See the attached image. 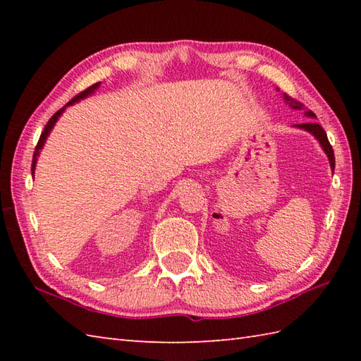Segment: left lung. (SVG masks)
Segmentation results:
<instances>
[{
  "label": "left lung",
  "mask_w": 361,
  "mask_h": 361,
  "mask_svg": "<svg viewBox=\"0 0 361 361\" xmlns=\"http://www.w3.org/2000/svg\"><path fill=\"white\" fill-rule=\"evenodd\" d=\"M283 101H286V104H288V106H291V109H293V110H302V109H304V104H302V102L296 101L295 97H291V96H288V94H286V93H283ZM305 114H307L309 118H315V113H313L312 110L305 111ZM296 127H299V128H304V130H307V132H310L313 136L317 137V140L319 141V144L323 145L324 152L327 153L329 161H331V167H332V169H335V157H334V149H332L331 142H329V140H327V135H326V132H324V128L321 127V126L318 124V122H315V121L304 122V124H298Z\"/></svg>",
  "instance_id": "1"
}]
</instances>
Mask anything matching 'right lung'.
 Masks as SVG:
<instances>
[{
	"label": "right lung",
	"mask_w": 361,
	"mask_h": 361,
	"mask_svg": "<svg viewBox=\"0 0 361 361\" xmlns=\"http://www.w3.org/2000/svg\"><path fill=\"white\" fill-rule=\"evenodd\" d=\"M99 85H101V82H97V83H94V85H91V87H88L87 90H83V91H80V93L75 96V97H73L70 102H68L65 106H68V105H73L74 102H78V101H80V99H83L85 96H88V94H91L93 93V91L96 90V88H99ZM65 106L63 109H60L59 111H56L52 114V118L48 121V124L44 126V130L42 132V135H40V140H38V142H37V145H35V152H34V157H32V173H34V171H35V163H37V157H38V152H40V149L43 147V144H44V141H46V136L49 135V132L52 130V127H54V124H56L57 122V119L60 118V114L63 113V110H65Z\"/></svg>",
	"instance_id": "add662e5"
}]
</instances>
